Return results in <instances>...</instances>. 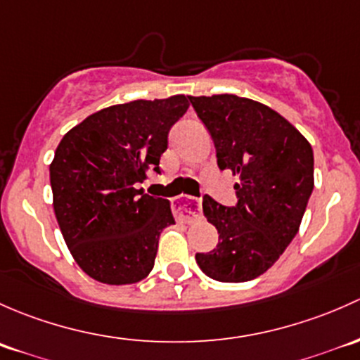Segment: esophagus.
I'll list each match as a JSON object with an SVG mask.
<instances>
[{
    "mask_svg": "<svg viewBox=\"0 0 360 360\" xmlns=\"http://www.w3.org/2000/svg\"><path fill=\"white\" fill-rule=\"evenodd\" d=\"M173 213H175L179 220L185 221V224H191V221L201 218V201L195 198L184 195L179 201L173 202Z\"/></svg>",
    "mask_w": 360,
    "mask_h": 360,
    "instance_id": "34e87169",
    "label": "esophagus"
}]
</instances>
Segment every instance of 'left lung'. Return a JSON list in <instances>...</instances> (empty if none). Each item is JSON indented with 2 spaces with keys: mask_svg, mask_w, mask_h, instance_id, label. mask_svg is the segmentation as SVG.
<instances>
[{
  "mask_svg": "<svg viewBox=\"0 0 360 360\" xmlns=\"http://www.w3.org/2000/svg\"><path fill=\"white\" fill-rule=\"evenodd\" d=\"M188 100L213 139L218 168L239 176L236 206L202 199L218 244L195 253V262L220 283L251 281L279 260L298 232L314 191L312 146L257 100L229 94Z\"/></svg>",
  "mask_w": 360,
  "mask_h": 360,
  "instance_id": "8db88e82",
  "label": "left lung"
}]
</instances>
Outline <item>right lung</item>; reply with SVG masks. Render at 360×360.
I'll use <instances>...</instances> for the list:
<instances>
[{
	"label": "right lung",
	"mask_w": 360,
	"mask_h": 360,
	"mask_svg": "<svg viewBox=\"0 0 360 360\" xmlns=\"http://www.w3.org/2000/svg\"><path fill=\"white\" fill-rule=\"evenodd\" d=\"M185 95L133 100L91 114L64 135L50 165L53 211L70 255L91 279L133 284L154 266L159 236L175 224L168 199L136 188L187 112Z\"/></svg>",
	"instance_id": "add662e5"
}]
</instances>
